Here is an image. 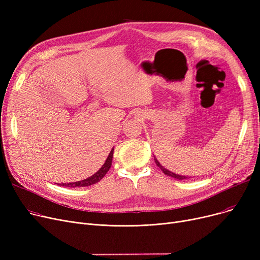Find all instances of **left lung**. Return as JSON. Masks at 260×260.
Returning <instances> with one entry per match:
<instances>
[{"instance_id": "1", "label": "left lung", "mask_w": 260, "mask_h": 260, "mask_svg": "<svg viewBox=\"0 0 260 260\" xmlns=\"http://www.w3.org/2000/svg\"><path fill=\"white\" fill-rule=\"evenodd\" d=\"M154 159H155V162H156V165H157V167H159L160 168V170L165 173L167 176H170V177H173V178H175V179H178V180H184V179H188V178H190V177H188V176H183V175H178V174H175V173H173V172H171V171H169L168 169H166L165 167H162L161 165H160V162L158 161V159L154 156Z\"/></svg>"}]
</instances>
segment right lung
Wrapping results in <instances>:
<instances>
[{"label": "right lung", "mask_w": 260, "mask_h": 260, "mask_svg": "<svg viewBox=\"0 0 260 260\" xmlns=\"http://www.w3.org/2000/svg\"><path fill=\"white\" fill-rule=\"evenodd\" d=\"M113 155H114V147L112 148L111 153H109L108 157L106 158L104 165L101 167V169L97 172L94 173L92 176L88 177V178L86 179H83V180H80V181H76V182H70V183H61L59 185H62V186H66V187H83V186H89V185H92L94 183L99 182L103 177L105 176V174L108 172V170L111 169L112 167V161H113Z\"/></svg>", "instance_id": "add662e5"}]
</instances>
